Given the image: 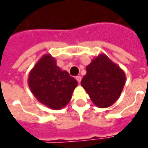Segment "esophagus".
I'll list each match as a JSON object with an SVG mask.
<instances>
[{"label": "esophagus", "mask_w": 148, "mask_h": 148, "mask_svg": "<svg viewBox=\"0 0 148 148\" xmlns=\"http://www.w3.org/2000/svg\"><path fill=\"white\" fill-rule=\"evenodd\" d=\"M76 80L78 81V83H80V81H81V76H77L76 77Z\"/></svg>", "instance_id": "1"}]
</instances>
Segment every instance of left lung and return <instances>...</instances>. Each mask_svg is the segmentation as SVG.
Here are the masks:
<instances>
[{"label": "left lung", "mask_w": 148, "mask_h": 148, "mask_svg": "<svg viewBox=\"0 0 148 148\" xmlns=\"http://www.w3.org/2000/svg\"><path fill=\"white\" fill-rule=\"evenodd\" d=\"M86 72L80 84L92 103L99 108L111 106L119 98L126 83L124 71L101 53L86 67Z\"/></svg>", "instance_id": "1"}]
</instances>
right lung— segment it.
Wrapping results in <instances>:
<instances>
[{
	"label": "right lung",
	"instance_id": "1",
	"mask_svg": "<svg viewBox=\"0 0 148 148\" xmlns=\"http://www.w3.org/2000/svg\"><path fill=\"white\" fill-rule=\"evenodd\" d=\"M77 84L76 79L57 66L51 54L42 56L28 76V85L35 98L54 110L69 103Z\"/></svg>",
	"mask_w": 148,
	"mask_h": 148
}]
</instances>
